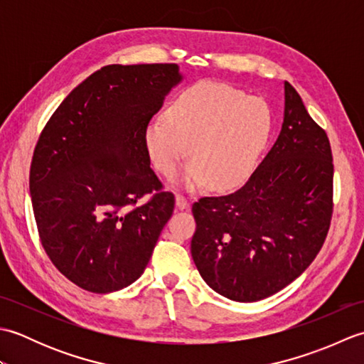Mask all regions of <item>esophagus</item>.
<instances>
[{
  "label": "esophagus",
  "instance_id": "obj_1",
  "mask_svg": "<svg viewBox=\"0 0 364 364\" xmlns=\"http://www.w3.org/2000/svg\"><path fill=\"white\" fill-rule=\"evenodd\" d=\"M175 205L178 210H184V208H188V198L183 197L180 194L175 196Z\"/></svg>",
  "mask_w": 364,
  "mask_h": 364
}]
</instances>
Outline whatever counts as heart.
<instances>
[{"label": "heart", "mask_w": 364, "mask_h": 364, "mask_svg": "<svg viewBox=\"0 0 364 364\" xmlns=\"http://www.w3.org/2000/svg\"><path fill=\"white\" fill-rule=\"evenodd\" d=\"M274 117L266 100L245 95L222 82H198L178 95L166 119L144 129V145L153 167L172 176L189 151L180 183L215 191L242 184L257 167L272 133Z\"/></svg>", "instance_id": "1"}]
</instances>
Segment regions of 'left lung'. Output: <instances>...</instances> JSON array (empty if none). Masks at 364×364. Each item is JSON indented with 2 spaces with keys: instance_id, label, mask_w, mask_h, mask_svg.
<instances>
[{
  "instance_id": "obj_1",
  "label": "left lung",
  "mask_w": 364,
  "mask_h": 364,
  "mask_svg": "<svg viewBox=\"0 0 364 364\" xmlns=\"http://www.w3.org/2000/svg\"><path fill=\"white\" fill-rule=\"evenodd\" d=\"M333 211L328 137L284 81L283 125L241 189L192 205L191 253L206 284L236 301L282 291L311 264Z\"/></svg>"
}]
</instances>
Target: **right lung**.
I'll return each instance as SVG.
<instances>
[{"instance_id": "obj_1", "label": "right lung", "mask_w": 364, "mask_h": 364, "mask_svg": "<svg viewBox=\"0 0 364 364\" xmlns=\"http://www.w3.org/2000/svg\"><path fill=\"white\" fill-rule=\"evenodd\" d=\"M181 81L176 64L106 65L67 95L38 137L29 172L38 235L82 289L107 294L136 282L173 213L144 129Z\"/></svg>"}]
</instances>
